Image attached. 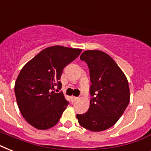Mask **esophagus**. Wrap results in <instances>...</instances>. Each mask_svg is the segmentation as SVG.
Segmentation results:
<instances>
[{
	"label": "esophagus",
	"instance_id": "1",
	"mask_svg": "<svg viewBox=\"0 0 151 151\" xmlns=\"http://www.w3.org/2000/svg\"><path fill=\"white\" fill-rule=\"evenodd\" d=\"M78 97H75V96L71 97V101H72V103H74V102L78 100Z\"/></svg>",
	"mask_w": 151,
	"mask_h": 151
}]
</instances>
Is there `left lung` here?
I'll list each match as a JSON object with an SVG mask.
<instances>
[{"label":"left lung","instance_id":"obj_1","mask_svg":"<svg viewBox=\"0 0 151 151\" xmlns=\"http://www.w3.org/2000/svg\"><path fill=\"white\" fill-rule=\"evenodd\" d=\"M80 59L87 63L90 73L88 110L77 114L81 126L92 132L110 129L122 117L130 100L126 76L108 54L99 50H87Z\"/></svg>","mask_w":151,"mask_h":151}]
</instances>
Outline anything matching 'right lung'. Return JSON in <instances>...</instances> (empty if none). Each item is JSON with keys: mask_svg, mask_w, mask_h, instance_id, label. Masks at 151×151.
<instances>
[{"mask_svg": "<svg viewBox=\"0 0 151 151\" xmlns=\"http://www.w3.org/2000/svg\"><path fill=\"white\" fill-rule=\"evenodd\" d=\"M82 49L52 46L30 59L20 71L15 83V94L22 117L39 130H47L58 123L68 102L63 92L55 93L64 67L73 61Z\"/></svg>", "mask_w": 151, "mask_h": 151, "instance_id": "right-lung-1", "label": "right lung"}]
</instances>
